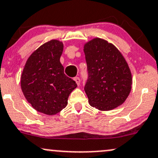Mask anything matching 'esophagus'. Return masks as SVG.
<instances>
[{
    "label": "esophagus",
    "mask_w": 158,
    "mask_h": 158,
    "mask_svg": "<svg viewBox=\"0 0 158 158\" xmlns=\"http://www.w3.org/2000/svg\"><path fill=\"white\" fill-rule=\"evenodd\" d=\"M74 81H75L77 85H80V83H81V80H80L79 77H75V78H74Z\"/></svg>",
    "instance_id": "obj_1"
}]
</instances>
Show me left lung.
Returning a JSON list of instances; mask_svg holds the SVG:
<instances>
[{
	"instance_id": "8db88e82",
	"label": "left lung",
	"mask_w": 158,
	"mask_h": 158,
	"mask_svg": "<svg viewBox=\"0 0 158 158\" xmlns=\"http://www.w3.org/2000/svg\"><path fill=\"white\" fill-rule=\"evenodd\" d=\"M88 79L84 86L91 106L110 110L123 103L130 91L132 75L122 53L100 38L84 46Z\"/></svg>"
}]
</instances>
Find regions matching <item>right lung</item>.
<instances>
[{
	"mask_svg": "<svg viewBox=\"0 0 158 158\" xmlns=\"http://www.w3.org/2000/svg\"><path fill=\"white\" fill-rule=\"evenodd\" d=\"M62 52L63 44L58 40L42 44L28 58L21 76L26 100L35 110L47 115L65 108L70 93L77 87L64 73L60 62Z\"/></svg>",
	"mask_w": 158,
	"mask_h": 158,
	"instance_id": "obj_1",
	"label": "right lung"
}]
</instances>
